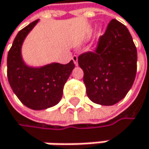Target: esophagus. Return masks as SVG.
I'll return each mask as SVG.
<instances>
[{
	"instance_id": "esophagus-1",
	"label": "esophagus",
	"mask_w": 149,
	"mask_h": 149,
	"mask_svg": "<svg viewBox=\"0 0 149 149\" xmlns=\"http://www.w3.org/2000/svg\"><path fill=\"white\" fill-rule=\"evenodd\" d=\"M72 60L74 61V64L75 65H78V56L77 55H73L72 56Z\"/></svg>"
}]
</instances>
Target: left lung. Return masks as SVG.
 I'll return each instance as SVG.
<instances>
[{
    "instance_id": "8db88e82",
    "label": "left lung",
    "mask_w": 149,
    "mask_h": 149,
    "mask_svg": "<svg viewBox=\"0 0 149 149\" xmlns=\"http://www.w3.org/2000/svg\"><path fill=\"white\" fill-rule=\"evenodd\" d=\"M88 98L113 105L124 98L137 72V48L128 28L116 19L107 25L94 51L78 58Z\"/></svg>"
}]
</instances>
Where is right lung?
<instances>
[{
    "mask_svg": "<svg viewBox=\"0 0 149 149\" xmlns=\"http://www.w3.org/2000/svg\"><path fill=\"white\" fill-rule=\"evenodd\" d=\"M37 22L38 19L25 26L15 37L8 53L7 76L10 88L23 104L33 110H43L61 101L63 86L75 64L72 60L67 64L52 63L36 69L24 64L21 45Z\"/></svg>",
    "mask_w": 149,
    "mask_h": 149,
    "instance_id": "right-lung-1",
    "label": "right lung"
}]
</instances>
